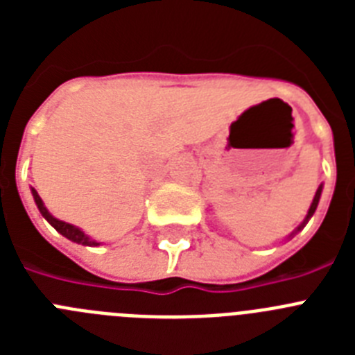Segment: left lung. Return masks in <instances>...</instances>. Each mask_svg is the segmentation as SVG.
I'll return each instance as SVG.
<instances>
[{
  "instance_id": "obj_1",
  "label": "left lung",
  "mask_w": 355,
  "mask_h": 355,
  "mask_svg": "<svg viewBox=\"0 0 355 355\" xmlns=\"http://www.w3.org/2000/svg\"><path fill=\"white\" fill-rule=\"evenodd\" d=\"M322 190H324V184H320V187H318V190H316L315 197H313V202H311V206H309V209H307V215H306V218H304V220H302V224H300L299 227L295 229V231H291V233L288 234V238H293L295 234L299 233V231H302V229H304V225H306L307 222H309V218H311V216L315 215V211H316V206H318V202H320V196H322Z\"/></svg>"
}]
</instances>
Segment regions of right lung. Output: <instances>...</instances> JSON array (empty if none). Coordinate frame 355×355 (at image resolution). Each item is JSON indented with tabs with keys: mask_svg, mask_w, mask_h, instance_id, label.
<instances>
[{
	"mask_svg": "<svg viewBox=\"0 0 355 355\" xmlns=\"http://www.w3.org/2000/svg\"><path fill=\"white\" fill-rule=\"evenodd\" d=\"M31 196H33V200H35L37 208H39L40 215L46 218V220L49 222V224L53 225V227L58 231V233L62 234V236H65L67 240L74 241V243H81V245H89V247H97L99 245V241L97 240H92V238L89 236V234H85V231H81L80 227H76V225L72 224H67V222L64 220H58L56 216H53L51 213L48 211V208L44 206V200L40 199V196L37 193L35 188H31Z\"/></svg>",
	"mask_w": 355,
	"mask_h": 355,
	"instance_id": "obj_1",
	"label": "right lung"
}]
</instances>
